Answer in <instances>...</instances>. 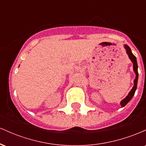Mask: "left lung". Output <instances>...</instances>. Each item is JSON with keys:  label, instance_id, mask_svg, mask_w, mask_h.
<instances>
[{"label": "left lung", "instance_id": "left-lung-1", "mask_svg": "<svg viewBox=\"0 0 146 146\" xmlns=\"http://www.w3.org/2000/svg\"><path fill=\"white\" fill-rule=\"evenodd\" d=\"M124 48H125V51H126V53H127V54H128L129 58H130V60H131L132 64H133V71L135 73L136 77H135V79L134 80V86H133V87H132L131 90L129 92L128 95H127V96L125 97V98L123 99V100H121V102H120V104H121V107L125 106L130 101V100H131V99L132 98V97H133L134 95H135V91H136V90H137V82H138V77H139L138 65H137L136 57L132 54L131 49H130V48L129 47L128 45L124 44Z\"/></svg>", "mask_w": 146, "mask_h": 146}]
</instances>
